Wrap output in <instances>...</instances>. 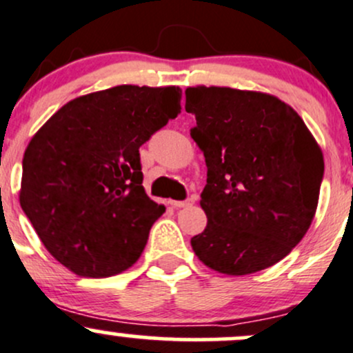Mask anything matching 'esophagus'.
<instances>
[{
	"mask_svg": "<svg viewBox=\"0 0 353 353\" xmlns=\"http://www.w3.org/2000/svg\"><path fill=\"white\" fill-rule=\"evenodd\" d=\"M193 202H195V199H187V200H180V202H170L172 203L173 207L175 208H183V207H190V205H193Z\"/></svg>",
	"mask_w": 353,
	"mask_h": 353,
	"instance_id": "obj_1",
	"label": "esophagus"
}]
</instances>
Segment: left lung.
Masks as SVG:
<instances>
[{
    "label": "left lung",
    "instance_id": "8db88e82",
    "mask_svg": "<svg viewBox=\"0 0 353 353\" xmlns=\"http://www.w3.org/2000/svg\"><path fill=\"white\" fill-rule=\"evenodd\" d=\"M185 109L203 151L207 227L192 237L207 268L244 276L279 263L312 225L323 153L301 117L278 97L230 87H188Z\"/></svg>",
    "mask_w": 353,
    "mask_h": 353
}]
</instances>
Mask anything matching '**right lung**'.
I'll list each match as a JSON object with an SVG mask.
<instances>
[{
	"mask_svg": "<svg viewBox=\"0 0 353 353\" xmlns=\"http://www.w3.org/2000/svg\"><path fill=\"white\" fill-rule=\"evenodd\" d=\"M181 89L117 85L67 102L23 157L20 205L47 251L84 278L131 268L165 207L146 195L139 146L180 112Z\"/></svg>",
	"mask_w": 353,
	"mask_h": 353,
	"instance_id": "right-lung-1",
	"label": "right lung"
}]
</instances>
